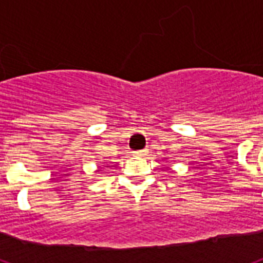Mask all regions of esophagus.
Listing matches in <instances>:
<instances>
[{
  "label": "esophagus",
  "mask_w": 263,
  "mask_h": 263,
  "mask_svg": "<svg viewBox=\"0 0 263 263\" xmlns=\"http://www.w3.org/2000/svg\"><path fill=\"white\" fill-rule=\"evenodd\" d=\"M147 150H141V152H137V155H146Z\"/></svg>",
  "instance_id": "34e87169"
}]
</instances>
